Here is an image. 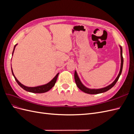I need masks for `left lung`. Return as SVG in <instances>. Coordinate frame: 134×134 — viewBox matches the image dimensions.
<instances>
[{
    "instance_id": "left-lung-1",
    "label": "left lung",
    "mask_w": 134,
    "mask_h": 134,
    "mask_svg": "<svg viewBox=\"0 0 134 134\" xmlns=\"http://www.w3.org/2000/svg\"><path fill=\"white\" fill-rule=\"evenodd\" d=\"M120 55H121V67H120V72L117 75V76L116 77V78L115 79V80L113 81V82L111 84L108 85V86L104 87V88H99V89H91V88H87V87H86L82 83V82H81V80L79 78V77L77 74V72L75 70V72H74V79H75V81L77 87H78V88H79L80 90L83 91V92L86 93H88V94H99V93H104L106 92L107 91L110 90L111 88H112L113 86H115V84L116 83V82H117V80H119L120 76L121 74V72H122V67H123V63H124V59L122 57V48L121 46H120Z\"/></svg>"
}]
</instances>
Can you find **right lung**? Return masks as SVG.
<instances>
[{"label":"right lung","instance_id":"right-lung-1","mask_svg":"<svg viewBox=\"0 0 134 134\" xmlns=\"http://www.w3.org/2000/svg\"><path fill=\"white\" fill-rule=\"evenodd\" d=\"M17 45V44H16L15 45L14 47V49L13 51V53H12V56H13V54H14V51L15 50V48L16 47V46ZM11 70H12V74H13L14 78L15 79V80H16V82L18 84L19 86L21 87L22 88H23L24 90H25L27 92H31V93H45L48 91H50L51 89L53 87L55 84V83L56 82V80H57V78L58 77V75L59 74V72L56 74L55 75V76L54 78L52 79L50 82H49L48 83L45 84H43V85H41V86H37V87H27L25 86V85L22 84L21 83H20L18 80L16 78V77L15 76L14 73H13V70H12V68L11 67Z\"/></svg>","mask_w":134,"mask_h":134}]
</instances>
